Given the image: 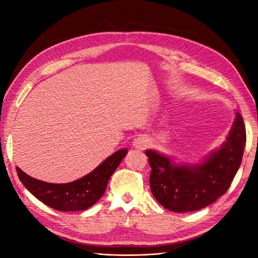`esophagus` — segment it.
I'll return each mask as SVG.
<instances>
[{"instance_id":"34e87169","label":"esophagus","mask_w":258,"mask_h":258,"mask_svg":"<svg viewBox=\"0 0 258 258\" xmlns=\"http://www.w3.org/2000/svg\"><path fill=\"white\" fill-rule=\"evenodd\" d=\"M147 144H149V141H147V139L144 138V136H140V138L135 139V141H134V146L139 150L145 149Z\"/></svg>"}]
</instances>
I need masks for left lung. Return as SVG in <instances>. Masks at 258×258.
<instances>
[{"label":"left lung","mask_w":258,"mask_h":258,"mask_svg":"<svg viewBox=\"0 0 258 258\" xmlns=\"http://www.w3.org/2000/svg\"><path fill=\"white\" fill-rule=\"evenodd\" d=\"M245 145V124L237 113L227 141L199 165H175L166 156L145 151L152 167L153 196L162 206L177 213L199 211L211 205L231 186L242 163Z\"/></svg>","instance_id":"left-lung-1"}]
</instances>
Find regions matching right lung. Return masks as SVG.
Wrapping results in <instances>:
<instances>
[{"label": "right lung", "instance_id": "add662e5", "mask_svg": "<svg viewBox=\"0 0 258 258\" xmlns=\"http://www.w3.org/2000/svg\"><path fill=\"white\" fill-rule=\"evenodd\" d=\"M127 150H118L101 163L94 171L67 184H51L33 178L16 167L20 180L38 201L59 212L84 211L94 205L106 189L107 182Z\"/></svg>", "mask_w": 258, "mask_h": 258}]
</instances>
